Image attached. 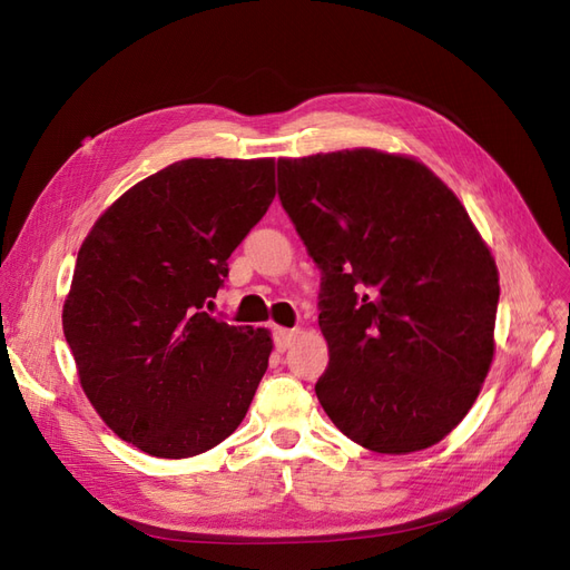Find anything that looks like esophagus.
Instances as JSON below:
<instances>
[{
    "label": "esophagus",
    "mask_w": 570,
    "mask_h": 570,
    "mask_svg": "<svg viewBox=\"0 0 570 570\" xmlns=\"http://www.w3.org/2000/svg\"><path fill=\"white\" fill-rule=\"evenodd\" d=\"M297 335H299V331H295V327H278V331H275V347H278L281 352H285V350H289L292 344H295V340H297Z\"/></svg>",
    "instance_id": "1"
}]
</instances>
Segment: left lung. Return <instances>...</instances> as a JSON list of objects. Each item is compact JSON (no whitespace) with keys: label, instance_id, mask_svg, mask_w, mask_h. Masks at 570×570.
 <instances>
[{"label":"left lung","instance_id":"obj_1","mask_svg":"<svg viewBox=\"0 0 570 570\" xmlns=\"http://www.w3.org/2000/svg\"><path fill=\"white\" fill-rule=\"evenodd\" d=\"M278 195L323 271L327 419L377 454L438 444L494 356L499 271L469 212L423 161L371 147L278 159Z\"/></svg>","mask_w":570,"mask_h":570}]
</instances>
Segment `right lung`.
I'll return each mask as SVG.
<instances>
[{
	"mask_svg": "<svg viewBox=\"0 0 570 570\" xmlns=\"http://www.w3.org/2000/svg\"><path fill=\"white\" fill-rule=\"evenodd\" d=\"M273 197L275 159H183L126 189L80 245L63 335L99 419L137 450L195 456L247 416L271 333L204 304Z\"/></svg>",
	"mask_w": 570,
	"mask_h": 570,
	"instance_id": "1",
	"label": "right lung"
}]
</instances>
